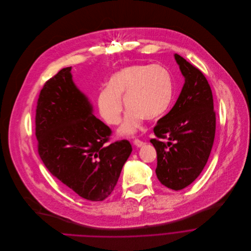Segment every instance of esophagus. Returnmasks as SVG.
Masks as SVG:
<instances>
[{"instance_id": "obj_1", "label": "esophagus", "mask_w": 251, "mask_h": 251, "mask_svg": "<svg viewBox=\"0 0 251 251\" xmlns=\"http://www.w3.org/2000/svg\"><path fill=\"white\" fill-rule=\"evenodd\" d=\"M133 144L136 146V147H140V146H142L143 144H144V142L143 141H141L140 139H137V138H135V139H133Z\"/></svg>"}]
</instances>
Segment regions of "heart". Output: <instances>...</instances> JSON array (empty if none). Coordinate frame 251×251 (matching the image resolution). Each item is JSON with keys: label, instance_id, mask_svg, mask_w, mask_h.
<instances>
[{"label": "heart", "instance_id": "heart-1", "mask_svg": "<svg viewBox=\"0 0 251 251\" xmlns=\"http://www.w3.org/2000/svg\"><path fill=\"white\" fill-rule=\"evenodd\" d=\"M122 98L127 111L120 132L133 133L143 119H159L169 109L173 98L169 71L158 64H134L114 73L97 98L100 116L110 126L121 122Z\"/></svg>", "mask_w": 251, "mask_h": 251}]
</instances>
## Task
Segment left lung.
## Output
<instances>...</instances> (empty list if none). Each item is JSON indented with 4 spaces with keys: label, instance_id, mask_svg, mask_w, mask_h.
Wrapping results in <instances>:
<instances>
[{
    "label": "left lung",
    "instance_id": "8db88e82",
    "mask_svg": "<svg viewBox=\"0 0 251 251\" xmlns=\"http://www.w3.org/2000/svg\"><path fill=\"white\" fill-rule=\"evenodd\" d=\"M175 59L185 84L174 107L154 126L155 138L150 142L157 152L158 180L178 191L194 182L207 164L215 139L216 112L211 86L202 71L179 54Z\"/></svg>",
    "mask_w": 251,
    "mask_h": 251
}]
</instances>
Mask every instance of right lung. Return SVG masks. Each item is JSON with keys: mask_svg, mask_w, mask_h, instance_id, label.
I'll list each match as a JSON object with an SVG mask.
<instances>
[{"mask_svg": "<svg viewBox=\"0 0 251 251\" xmlns=\"http://www.w3.org/2000/svg\"><path fill=\"white\" fill-rule=\"evenodd\" d=\"M70 71L71 67L61 69L39 93L37 151L66 189L89 201H103L114 191L132 148L126 139L108 143L112 129L93 115Z\"/></svg>", "mask_w": 251, "mask_h": 251, "instance_id": "1", "label": "right lung"}]
</instances>
